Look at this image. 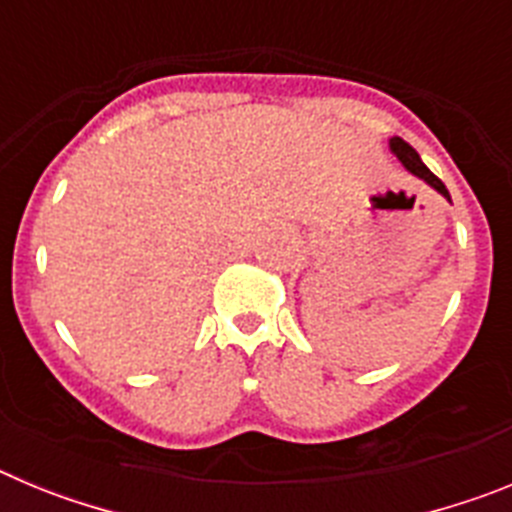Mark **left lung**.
Here are the masks:
<instances>
[{
  "mask_svg": "<svg viewBox=\"0 0 512 512\" xmlns=\"http://www.w3.org/2000/svg\"><path fill=\"white\" fill-rule=\"evenodd\" d=\"M390 151H392V156H395L397 161H400L402 169L410 171V174H413V176H418L420 182H425L431 189H436V192L441 194V197H446V200L451 202L449 189L443 187L441 179H438V176L433 174V171L423 164V161H420L418 151H415L413 146H408L405 140L397 138V135H392V138H390Z\"/></svg>",
  "mask_w": 512,
  "mask_h": 512,
  "instance_id": "obj_1",
  "label": "left lung"
}]
</instances>
